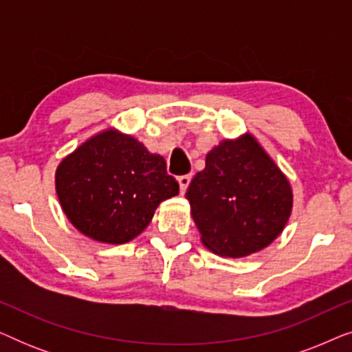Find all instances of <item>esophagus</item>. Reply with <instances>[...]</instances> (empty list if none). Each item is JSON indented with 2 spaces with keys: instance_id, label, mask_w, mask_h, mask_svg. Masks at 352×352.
<instances>
[{
  "instance_id": "1",
  "label": "esophagus",
  "mask_w": 352,
  "mask_h": 352,
  "mask_svg": "<svg viewBox=\"0 0 352 352\" xmlns=\"http://www.w3.org/2000/svg\"><path fill=\"white\" fill-rule=\"evenodd\" d=\"M190 179H192L190 175H184V176L177 177V182H179L181 194H184V192L187 190V187H189V184H190Z\"/></svg>"
}]
</instances>
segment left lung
I'll list each match as a JSON object with an SVG mask.
<instances>
[{
  "mask_svg": "<svg viewBox=\"0 0 352 352\" xmlns=\"http://www.w3.org/2000/svg\"><path fill=\"white\" fill-rule=\"evenodd\" d=\"M201 242L211 252L242 258L267 247L287 224L292 189L252 136L224 141L205 160L186 192Z\"/></svg>",
  "mask_w": 352,
  "mask_h": 352,
  "instance_id": "left-lung-1",
  "label": "left lung"
}]
</instances>
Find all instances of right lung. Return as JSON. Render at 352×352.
Wrapping results in <instances>:
<instances>
[{
  "label": "right lung",
  "mask_w": 352,
  "mask_h": 352,
  "mask_svg": "<svg viewBox=\"0 0 352 352\" xmlns=\"http://www.w3.org/2000/svg\"><path fill=\"white\" fill-rule=\"evenodd\" d=\"M62 210L80 232L124 243L147 228L162 200L179 194L166 163L131 136L104 131L62 160L56 173Z\"/></svg>",
  "instance_id": "1"
}]
</instances>
